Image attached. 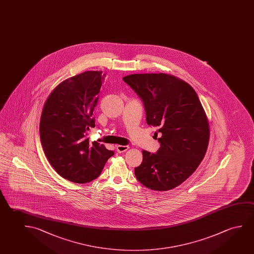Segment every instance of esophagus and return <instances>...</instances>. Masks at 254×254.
<instances>
[{
    "label": "esophagus",
    "mask_w": 254,
    "mask_h": 254,
    "mask_svg": "<svg viewBox=\"0 0 254 254\" xmlns=\"http://www.w3.org/2000/svg\"><path fill=\"white\" fill-rule=\"evenodd\" d=\"M116 149L119 153L125 152L126 150L128 149V146H122V145H118Z\"/></svg>",
    "instance_id": "34e87169"
}]
</instances>
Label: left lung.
<instances>
[{
  "instance_id": "8db88e82",
  "label": "left lung",
  "mask_w": 254,
  "mask_h": 254,
  "mask_svg": "<svg viewBox=\"0 0 254 254\" xmlns=\"http://www.w3.org/2000/svg\"><path fill=\"white\" fill-rule=\"evenodd\" d=\"M123 81L143 103L147 124L158 127L154 138L161 145L156 153L142 150L137 180L155 191L173 189L194 172L207 151L209 126L199 98L171 74H129Z\"/></svg>"
}]
</instances>
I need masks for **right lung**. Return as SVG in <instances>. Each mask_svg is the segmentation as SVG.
Wrapping results in <instances>:
<instances>
[{"instance_id": "obj_1", "label": "right lung", "mask_w": 254, "mask_h": 254, "mask_svg": "<svg viewBox=\"0 0 254 254\" xmlns=\"http://www.w3.org/2000/svg\"><path fill=\"white\" fill-rule=\"evenodd\" d=\"M106 74L86 71L61 82L45 103L39 133L45 155L59 175L74 183H88L101 174L114 155L96 141L93 111Z\"/></svg>"}]
</instances>
